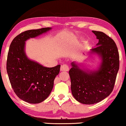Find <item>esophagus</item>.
Listing matches in <instances>:
<instances>
[{"label":"esophagus","instance_id":"obj_1","mask_svg":"<svg viewBox=\"0 0 126 126\" xmlns=\"http://www.w3.org/2000/svg\"><path fill=\"white\" fill-rule=\"evenodd\" d=\"M60 69L61 71H68L69 70V67L66 65H63L61 66Z\"/></svg>","mask_w":126,"mask_h":126}]
</instances>
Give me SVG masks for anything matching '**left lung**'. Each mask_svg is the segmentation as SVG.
<instances>
[{
  "mask_svg": "<svg viewBox=\"0 0 126 126\" xmlns=\"http://www.w3.org/2000/svg\"><path fill=\"white\" fill-rule=\"evenodd\" d=\"M92 32L99 41L89 55L98 57V66L91 70L81 63L72 62L69 71L72 95L85 105L97 103L109 96L119 69V52L114 41L103 32Z\"/></svg>",
  "mask_w": 126,
  "mask_h": 126,
  "instance_id": "obj_1",
  "label": "left lung"
}]
</instances>
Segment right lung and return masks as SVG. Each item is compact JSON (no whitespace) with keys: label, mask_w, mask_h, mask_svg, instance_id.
Returning a JSON list of instances; mask_svg holds the SVG:
<instances>
[{"label":"right lung","mask_w":126,"mask_h":126,"mask_svg":"<svg viewBox=\"0 0 126 126\" xmlns=\"http://www.w3.org/2000/svg\"><path fill=\"white\" fill-rule=\"evenodd\" d=\"M46 27L21 32L11 43L7 55V72L16 95L30 103H39L48 97L54 81L60 71V65L52 68L44 66L28 58L26 41L50 31Z\"/></svg>","instance_id":"add662e5"}]
</instances>
